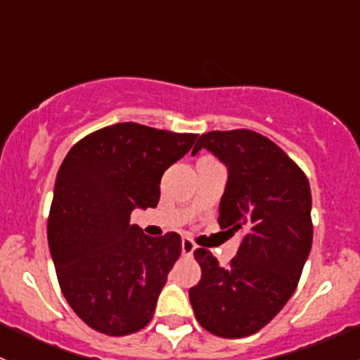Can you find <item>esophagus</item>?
I'll list each match as a JSON object with an SVG mask.
<instances>
[{
	"instance_id": "esophagus-1",
	"label": "esophagus",
	"mask_w": 360,
	"mask_h": 360,
	"mask_svg": "<svg viewBox=\"0 0 360 360\" xmlns=\"http://www.w3.org/2000/svg\"><path fill=\"white\" fill-rule=\"evenodd\" d=\"M195 249H197V245L193 244L191 238H183V240H181V250H183V256H191V254L195 252Z\"/></svg>"
}]
</instances>
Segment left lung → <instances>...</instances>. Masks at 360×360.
<instances>
[{"instance_id": "obj_1", "label": "left lung", "mask_w": 360, "mask_h": 360, "mask_svg": "<svg viewBox=\"0 0 360 360\" xmlns=\"http://www.w3.org/2000/svg\"><path fill=\"white\" fill-rule=\"evenodd\" d=\"M210 151L228 169L219 202L221 228L242 233L228 266L195 250L202 278L190 289L195 317L221 338L259 331L284 308L311 249V193L303 170L270 139L252 130L202 134L193 153Z\"/></svg>"}]
</instances>
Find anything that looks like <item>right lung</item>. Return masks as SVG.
<instances>
[{
	"label": "right lung",
	"mask_w": 360,
	"mask_h": 360,
	"mask_svg": "<svg viewBox=\"0 0 360 360\" xmlns=\"http://www.w3.org/2000/svg\"><path fill=\"white\" fill-rule=\"evenodd\" d=\"M197 134L134 122L89 134L57 172L49 248L60 291L96 331L125 336L151 321L181 237H148L130 224L134 209L157 207L160 179L193 146Z\"/></svg>",
	"instance_id": "add662e5"
}]
</instances>
